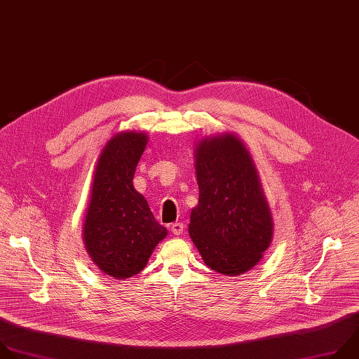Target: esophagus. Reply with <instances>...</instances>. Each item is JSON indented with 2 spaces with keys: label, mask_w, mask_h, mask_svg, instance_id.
I'll use <instances>...</instances> for the list:
<instances>
[{
  "label": "esophagus",
  "mask_w": 359,
  "mask_h": 359,
  "mask_svg": "<svg viewBox=\"0 0 359 359\" xmlns=\"http://www.w3.org/2000/svg\"><path fill=\"white\" fill-rule=\"evenodd\" d=\"M171 232L174 233V235H181L182 232H184V224H181V222H175V224H172V226H171Z\"/></svg>",
  "instance_id": "1"
}]
</instances>
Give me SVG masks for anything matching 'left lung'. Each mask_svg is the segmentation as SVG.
<instances>
[{
    "mask_svg": "<svg viewBox=\"0 0 359 359\" xmlns=\"http://www.w3.org/2000/svg\"><path fill=\"white\" fill-rule=\"evenodd\" d=\"M194 158L199 198L189 236L209 269L241 276L260 262L274 232L255 160L235 133L201 138Z\"/></svg>",
    "mask_w": 359,
    "mask_h": 359,
    "instance_id": "1",
    "label": "left lung"
}]
</instances>
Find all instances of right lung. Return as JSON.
I'll return each instance as SVG.
<instances>
[{"label":"right lung","mask_w":359,"mask_h":359,"mask_svg":"<svg viewBox=\"0 0 359 359\" xmlns=\"http://www.w3.org/2000/svg\"><path fill=\"white\" fill-rule=\"evenodd\" d=\"M147 142L149 135L142 131L114 134L100 150L93 171L83 243L99 270L117 280L138 274L168 235L133 185Z\"/></svg>","instance_id":"obj_1"}]
</instances>
